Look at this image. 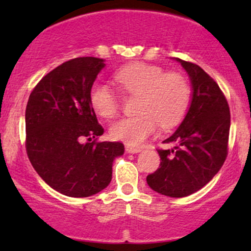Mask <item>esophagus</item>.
I'll return each mask as SVG.
<instances>
[{"instance_id": "esophagus-1", "label": "esophagus", "mask_w": 251, "mask_h": 251, "mask_svg": "<svg viewBox=\"0 0 251 251\" xmlns=\"http://www.w3.org/2000/svg\"><path fill=\"white\" fill-rule=\"evenodd\" d=\"M126 152L127 153H138V152L142 151L140 148H135V146H131V145H126Z\"/></svg>"}]
</instances>
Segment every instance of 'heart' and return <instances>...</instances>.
I'll list each match as a JSON object with an SVG mask.
<instances>
[{"label":"heart","instance_id":"heart-1","mask_svg":"<svg viewBox=\"0 0 251 251\" xmlns=\"http://www.w3.org/2000/svg\"><path fill=\"white\" fill-rule=\"evenodd\" d=\"M114 81L124 93L139 94V114L118 120L111 126V135L127 145L138 146L157 131L178 123L188 109L191 89L179 73H165L162 67L144 62L124 66L114 73ZM89 102L98 116L113 118L120 106L119 97L109 86L96 82L89 89Z\"/></svg>","mask_w":251,"mask_h":251}]
</instances>
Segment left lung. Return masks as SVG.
<instances>
[{
    "mask_svg": "<svg viewBox=\"0 0 251 251\" xmlns=\"http://www.w3.org/2000/svg\"><path fill=\"white\" fill-rule=\"evenodd\" d=\"M192 86L191 103L176 132L164 143L172 150H158L160 165L146 177L158 194L180 198L195 194L214 178L227 154L230 109L221 88L200 66L175 57Z\"/></svg>",
    "mask_w": 251,
    "mask_h": 251,
    "instance_id": "left-lung-1",
    "label": "left lung"
}]
</instances>
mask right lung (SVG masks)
<instances>
[{"mask_svg": "<svg viewBox=\"0 0 251 251\" xmlns=\"http://www.w3.org/2000/svg\"><path fill=\"white\" fill-rule=\"evenodd\" d=\"M105 66V60L93 56L63 62L40 80L25 108L31 165L50 188L68 197H88L105 189L114 159L125 151L118 142L89 143L103 133L89 89Z\"/></svg>", "mask_w": 251, "mask_h": 251, "instance_id": "add662e5", "label": "right lung"}]
</instances>
